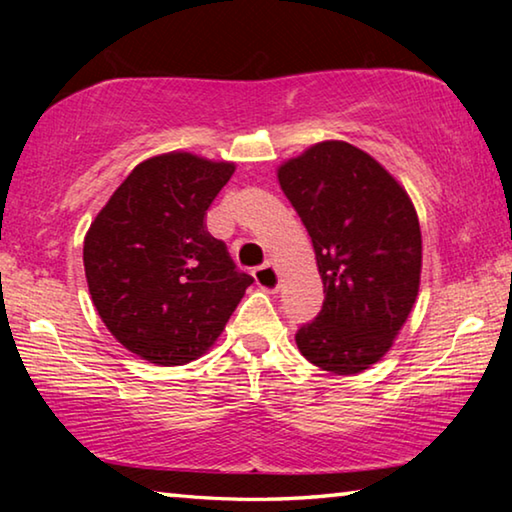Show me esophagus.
<instances>
[{
  "mask_svg": "<svg viewBox=\"0 0 512 512\" xmlns=\"http://www.w3.org/2000/svg\"><path fill=\"white\" fill-rule=\"evenodd\" d=\"M253 275H255V282H257L259 289H264L268 293H275L277 287H280V275H277L273 264L257 266L255 271H253Z\"/></svg>",
  "mask_w": 512,
  "mask_h": 512,
  "instance_id": "34e87169",
  "label": "esophagus"
}]
</instances>
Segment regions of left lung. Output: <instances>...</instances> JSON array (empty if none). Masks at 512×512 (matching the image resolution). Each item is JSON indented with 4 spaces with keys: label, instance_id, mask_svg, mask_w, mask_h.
I'll return each instance as SVG.
<instances>
[{
    "label": "left lung",
    "instance_id": "left-lung-1",
    "mask_svg": "<svg viewBox=\"0 0 512 512\" xmlns=\"http://www.w3.org/2000/svg\"><path fill=\"white\" fill-rule=\"evenodd\" d=\"M311 237L323 309L296 332L302 357L334 375L377 363L420 287L422 235L411 198L348 142H320L277 169Z\"/></svg>",
    "mask_w": 512,
    "mask_h": 512
}]
</instances>
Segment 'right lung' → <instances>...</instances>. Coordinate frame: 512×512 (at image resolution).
Returning a JSON list of instances; mask_svg holds the SVG:
<instances>
[{
    "label": "right lung",
    "instance_id": "add662e5",
    "mask_svg": "<svg viewBox=\"0 0 512 512\" xmlns=\"http://www.w3.org/2000/svg\"><path fill=\"white\" fill-rule=\"evenodd\" d=\"M235 164L167 153L131 171L83 244L94 307L110 334L158 366H183L219 339L255 280L205 216Z\"/></svg>",
    "mask_w": 512,
    "mask_h": 512
}]
</instances>
